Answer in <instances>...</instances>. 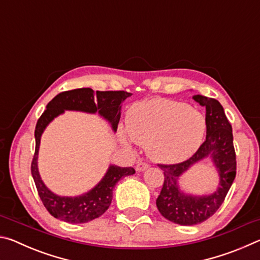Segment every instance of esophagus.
Instances as JSON below:
<instances>
[{
  "label": "esophagus",
  "instance_id": "obj_1",
  "mask_svg": "<svg viewBox=\"0 0 260 260\" xmlns=\"http://www.w3.org/2000/svg\"><path fill=\"white\" fill-rule=\"evenodd\" d=\"M148 167H149V164H148V162H146V161H142V160H139V161H138V164H136V166H135V170L138 171V172H142V171L147 170Z\"/></svg>",
  "mask_w": 260,
  "mask_h": 260
}]
</instances>
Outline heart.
Here are the masks:
<instances>
[{
	"instance_id": "1",
	"label": "heart",
	"mask_w": 260,
	"mask_h": 260,
	"mask_svg": "<svg viewBox=\"0 0 260 260\" xmlns=\"http://www.w3.org/2000/svg\"><path fill=\"white\" fill-rule=\"evenodd\" d=\"M127 129L136 143L148 146V153L155 160L177 162L200 148L206 120L203 113L186 103L156 99L129 110Z\"/></svg>"
}]
</instances>
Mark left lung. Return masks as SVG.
<instances>
[{
    "label": "left lung",
    "mask_w": 260,
    "mask_h": 260,
    "mask_svg": "<svg viewBox=\"0 0 260 260\" xmlns=\"http://www.w3.org/2000/svg\"><path fill=\"white\" fill-rule=\"evenodd\" d=\"M196 102L205 107L206 139L187 160L178 164H158L164 172V183L156 200L162 217L182 226H193L208 220L221 206L236 175V153L233 144V129L223 108L217 100L195 95ZM208 156L217 166L220 175L218 190L210 197L196 198L179 191V175L191 165Z\"/></svg>",
    "instance_id": "left-lung-1"
}]
</instances>
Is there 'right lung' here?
<instances>
[{
  "label": "right lung",
  "mask_w": 260,
  "mask_h": 260,
  "mask_svg": "<svg viewBox=\"0 0 260 260\" xmlns=\"http://www.w3.org/2000/svg\"><path fill=\"white\" fill-rule=\"evenodd\" d=\"M132 94L124 90L94 91L91 88H79L61 91L47 105L45 112L35 126V152L30 164V172L43 205L52 217L71 223H85L102 215L112 201V190L121 178L135 173L133 167L111 165L105 177L95 188L78 197H60L55 195L42 182L38 171V152L40 139L47 125L64 110H77L95 113L99 112L111 122L113 131L117 129L120 119L121 103Z\"/></svg>",
  "instance_id": "obj_1"
}]
</instances>
